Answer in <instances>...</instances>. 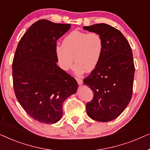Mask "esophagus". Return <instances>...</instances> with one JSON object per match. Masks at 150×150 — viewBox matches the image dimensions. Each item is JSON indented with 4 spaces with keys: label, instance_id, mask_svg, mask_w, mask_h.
I'll return each instance as SVG.
<instances>
[{
    "label": "esophagus",
    "instance_id": "34e87169",
    "mask_svg": "<svg viewBox=\"0 0 150 150\" xmlns=\"http://www.w3.org/2000/svg\"><path fill=\"white\" fill-rule=\"evenodd\" d=\"M76 81H77V83H78V84H79V85H81L83 83V80L81 79H76Z\"/></svg>",
    "mask_w": 150,
    "mask_h": 150
}]
</instances>
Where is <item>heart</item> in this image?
Here are the masks:
<instances>
[{"instance_id": "obj_1", "label": "heart", "mask_w": 150, "mask_h": 150, "mask_svg": "<svg viewBox=\"0 0 150 150\" xmlns=\"http://www.w3.org/2000/svg\"><path fill=\"white\" fill-rule=\"evenodd\" d=\"M104 43L99 33L73 30L63 41V45L55 47L59 66L63 71H68L73 66L74 59L76 65L74 72L81 75L86 71L91 72L101 60Z\"/></svg>"}]
</instances>
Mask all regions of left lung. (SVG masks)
<instances>
[{"label": "left lung", "mask_w": 150, "mask_h": 150, "mask_svg": "<svg viewBox=\"0 0 150 150\" xmlns=\"http://www.w3.org/2000/svg\"><path fill=\"white\" fill-rule=\"evenodd\" d=\"M83 28L99 33L104 43L99 64L83 81L93 93L86 110L93 120L110 122L120 115L132 98L135 69L132 50L122 33L108 24Z\"/></svg>", "instance_id": "left-lung-1"}]
</instances>
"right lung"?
Returning <instances> with one entry per match:
<instances>
[{
	"mask_svg": "<svg viewBox=\"0 0 150 150\" xmlns=\"http://www.w3.org/2000/svg\"><path fill=\"white\" fill-rule=\"evenodd\" d=\"M70 24L40 20L18 43L12 64L16 98L33 119L55 124L63 115V103L76 92V80L57 66V41Z\"/></svg>",
	"mask_w": 150,
	"mask_h": 150,
	"instance_id": "1",
	"label": "right lung"
}]
</instances>
